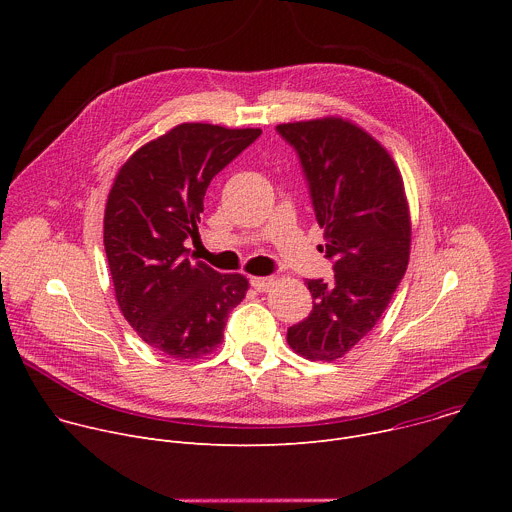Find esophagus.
I'll list each match as a JSON object with an SVG mask.
<instances>
[{
    "instance_id": "obj_1",
    "label": "esophagus",
    "mask_w": 512,
    "mask_h": 512,
    "mask_svg": "<svg viewBox=\"0 0 512 512\" xmlns=\"http://www.w3.org/2000/svg\"><path fill=\"white\" fill-rule=\"evenodd\" d=\"M275 283H277L275 277H251V285H253L257 291H269Z\"/></svg>"
}]
</instances>
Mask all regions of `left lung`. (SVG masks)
<instances>
[{
	"instance_id": "1",
	"label": "left lung",
	"mask_w": 512,
	"mask_h": 512,
	"mask_svg": "<svg viewBox=\"0 0 512 512\" xmlns=\"http://www.w3.org/2000/svg\"><path fill=\"white\" fill-rule=\"evenodd\" d=\"M294 145L324 229L334 279H308L310 316L287 330L308 360L332 362L367 336L387 310L411 251V212L403 176L387 148L342 117L281 123Z\"/></svg>"
}]
</instances>
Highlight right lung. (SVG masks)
I'll return each mask as SVG.
<instances>
[{"instance_id": "obj_1", "label": "right lung", "mask_w": 512, "mask_h": 512, "mask_svg": "<svg viewBox=\"0 0 512 512\" xmlns=\"http://www.w3.org/2000/svg\"><path fill=\"white\" fill-rule=\"evenodd\" d=\"M261 129L180 123L143 143L107 196L103 243L121 314L143 342L176 360L212 354L249 289L241 273L190 261L210 180Z\"/></svg>"}]
</instances>
